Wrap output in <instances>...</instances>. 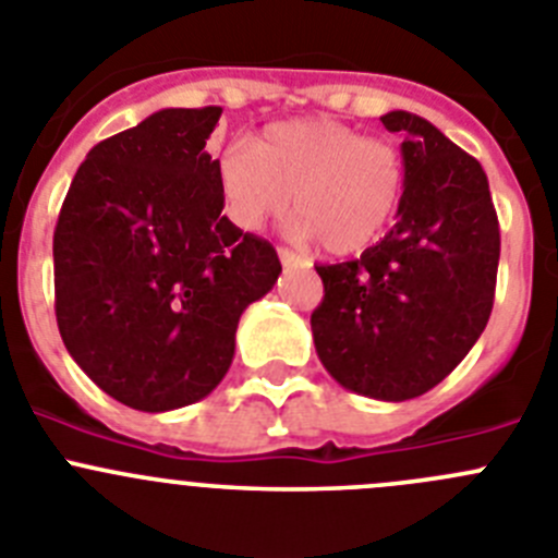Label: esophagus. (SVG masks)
<instances>
[{"label":"esophagus","instance_id":"1","mask_svg":"<svg viewBox=\"0 0 558 558\" xmlns=\"http://www.w3.org/2000/svg\"><path fill=\"white\" fill-rule=\"evenodd\" d=\"M278 258L283 267H305V262L296 253H291L289 247H278Z\"/></svg>","mask_w":558,"mask_h":558}]
</instances>
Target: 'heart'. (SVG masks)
Wrapping results in <instances>:
<instances>
[{
    "mask_svg": "<svg viewBox=\"0 0 558 558\" xmlns=\"http://www.w3.org/2000/svg\"><path fill=\"white\" fill-rule=\"evenodd\" d=\"M404 184L408 168L397 145L330 118L272 123L220 161V190L239 228L262 231L291 203V233L322 239L332 255L379 242Z\"/></svg>",
    "mask_w": 558,
    "mask_h": 558,
    "instance_id": "obj_1",
    "label": "heart"
}]
</instances>
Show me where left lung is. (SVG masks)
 I'll return each instance as SVG.
<instances>
[{
	"instance_id": "8db88e82",
	"label": "left lung",
	"mask_w": 558,
	"mask_h": 558,
	"mask_svg": "<svg viewBox=\"0 0 558 558\" xmlns=\"http://www.w3.org/2000/svg\"><path fill=\"white\" fill-rule=\"evenodd\" d=\"M379 121L404 132L399 220L355 262L316 267L325 296L311 330L338 385L404 402L449 377L487 327L501 231L471 154L413 112Z\"/></svg>"
}]
</instances>
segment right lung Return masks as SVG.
Wrapping results in <instances>:
<instances>
[{"mask_svg": "<svg viewBox=\"0 0 558 558\" xmlns=\"http://www.w3.org/2000/svg\"><path fill=\"white\" fill-rule=\"evenodd\" d=\"M220 107L159 109L93 145L54 228L62 343L112 399L186 408L226 377L239 316L280 275L267 239L226 215L206 140Z\"/></svg>", "mask_w": 558, "mask_h": 558, "instance_id": "1", "label": "right lung"}]
</instances>
